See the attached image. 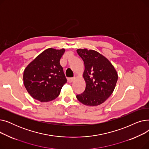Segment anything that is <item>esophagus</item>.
Instances as JSON below:
<instances>
[{"label": "esophagus", "instance_id": "esophagus-1", "mask_svg": "<svg viewBox=\"0 0 149 149\" xmlns=\"http://www.w3.org/2000/svg\"><path fill=\"white\" fill-rule=\"evenodd\" d=\"M74 79H73V78H69V79H68V81L69 83H72L73 81H74Z\"/></svg>", "mask_w": 149, "mask_h": 149}]
</instances>
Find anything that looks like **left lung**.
I'll list each match as a JSON object with an SVG mask.
<instances>
[{"mask_svg": "<svg viewBox=\"0 0 149 149\" xmlns=\"http://www.w3.org/2000/svg\"><path fill=\"white\" fill-rule=\"evenodd\" d=\"M77 52L84 61L83 78L86 88L77 98L82 104L95 106L103 103L113 93L118 74L109 60L94 50L78 49Z\"/></svg>", "mask_w": 149, "mask_h": 149, "instance_id": "left-lung-1", "label": "left lung"}]
</instances>
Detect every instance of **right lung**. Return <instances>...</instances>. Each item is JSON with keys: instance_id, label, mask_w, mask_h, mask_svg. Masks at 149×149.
<instances>
[{"instance_id": "add662e5", "label": "right lung", "mask_w": 149, "mask_h": 149, "mask_svg": "<svg viewBox=\"0 0 149 149\" xmlns=\"http://www.w3.org/2000/svg\"><path fill=\"white\" fill-rule=\"evenodd\" d=\"M65 49L48 48L26 67L23 83L33 98L41 102L56 99L67 80L60 60Z\"/></svg>"}]
</instances>
